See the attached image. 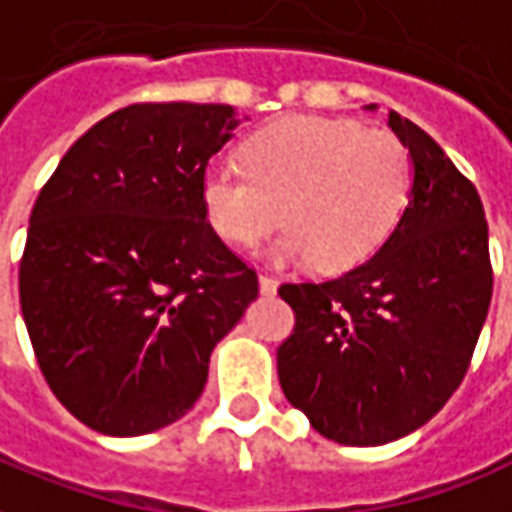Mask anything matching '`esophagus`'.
Segmentation results:
<instances>
[{"instance_id":"obj_1","label":"esophagus","mask_w":512,"mask_h":512,"mask_svg":"<svg viewBox=\"0 0 512 512\" xmlns=\"http://www.w3.org/2000/svg\"><path fill=\"white\" fill-rule=\"evenodd\" d=\"M276 287H279V282H276L274 276L260 274V293H263V295H274Z\"/></svg>"}]
</instances>
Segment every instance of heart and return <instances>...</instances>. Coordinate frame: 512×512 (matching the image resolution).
Returning a JSON list of instances; mask_svg holds the SVG:
<instances>
[{
  "instance_id": "heart-1",
  "label": "heart",
  "mask_w": 512,
  "mask_h": 512,
  "mask_svg": "<svg viewBox=\"0 0 512 512\" xmlns=\"http://www.w3.org/2000/svg\"><path fill=\"white\" fill-rule=\"evenodd\" d=\"M244 173L208 168L200 206L233 246H255L279 225V266L312 263L323 274L361 266L407 208L412 160L396 135L325 116H287L241 143Z\"/></svg>"
}]
</instances>
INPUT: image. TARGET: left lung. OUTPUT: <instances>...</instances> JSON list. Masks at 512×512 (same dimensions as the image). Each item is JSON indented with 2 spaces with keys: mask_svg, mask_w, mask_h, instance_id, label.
I'll use <instances>...</instances> for the list:
<instances>
[{
  "mask_svg": "<svg viewBox=\"0 0 512 512\" xmlns=\"http://www.w3.org/2000/svg\"><path fill=\"white\" fill-rule=\"evenodd\" d=\"M388 127L412 160L399 225L339 279L279 287L295 312L276 350L282 391L314 431L358 448L407 437L445 407L494 290L475 184L418 124L391 111Z\"/></svg>",
  "mask_w": 512,
  "mask_h": 512,
  "instance_id": "8db88e82",
  "label": "left lung"
}]
</instances>
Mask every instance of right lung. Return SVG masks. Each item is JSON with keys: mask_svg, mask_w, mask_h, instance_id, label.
Returning <instances> with one entry per match:
<instances>
[{"mask_svg": "<svg viewBox=\"0 0 512 512\" xmlns=\"http://www.w3.org/2000/svg\"><path fill=\"white\" fill-rule=\"evenodd\" d=\"M230 105L138 102L97 121L34 200L18 268L45 382L75 418L138 437L192 410L257 274L208 227L200 179Z\"/></svg>", "mask_w": 512, "mask_h": 512, "instance_id": "right-lung-1", "label": "right lung"}]
</instances>
